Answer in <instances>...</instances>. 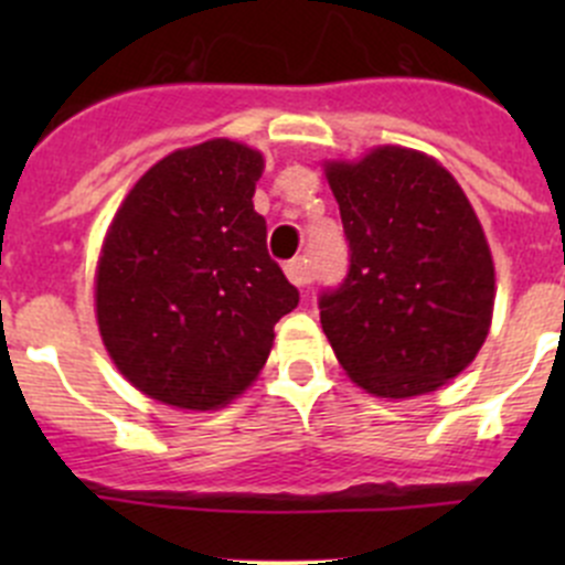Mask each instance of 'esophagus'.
<instances>
[{"label":"esophagus","instance_id":"esophagus-1","mask_svg":"<svg viewBox=\"0 0 565 565\" xmlns=\"http://www.w3.org/2000/svg\"><path fill=\"white\" fill-rule=\"evenodd\" d=\"M284 273H287V278H289V281H292L298 289L309 287L311 273H309V265H306V259H292V262H287V267H284Z\"/></svg>","mask_w":565,"mask_h":565}]
</instances>
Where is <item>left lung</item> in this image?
Listing matches in <instances>:
<instances>
[{"mask_svg":"<svg viewBox=\"0 0 565 565\" xmlns=\"http://www.w3.org/2000/svg\"><path fill=\"white\" fill-rule=\"evenodd\" d=\"M350 270L319 295V322L352 383L383 398L437 391L481 350L494 265L476 210L424 152L377 147L324 167Z\"/></svg>","mask_w":565,"mask_h":565,"instance_id":"left-lung-1","label":"left lung"}]
</instances>
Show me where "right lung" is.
Segmentation results:
<instances>
[{"instance_id":"right-lung-1","label":"right lung","mask_w":565,"mask_h":565,"mask_svg":"<svg viewBox=\"0 0 565 565\" xmlns=\"http://www.w3.org/2000/svg\"><path fill=\"white\" fill-rule=\"evenodd\" d=\"M262 169V152L237 141L185 147L130 188L108 226L98 328L122 377L150 398L230 404L259 377L273 324L298 306L250 202Z\"/></svg>"}]
</instances>
